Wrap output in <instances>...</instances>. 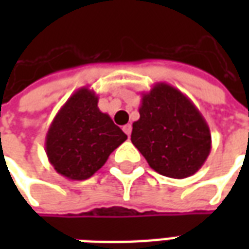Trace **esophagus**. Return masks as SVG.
Here are the masks:
<instances>
[{
	"instance_id": "34e87169",
	"label": "esophagus",
	"mask_w": 249,
	"mask_h": 249,
	"mask_svg": "<svg viewBox=\"0 0 249 249\" xmlns=\"http://www.w3.org/2000/svg\"><path fill=\"white\" fill-rule=\"evenodd\" d=\"M123 130L125 132V135L130 136V133H132V125H130V124L124 125V126H123Z\"/></svg>"
}]
</instances>
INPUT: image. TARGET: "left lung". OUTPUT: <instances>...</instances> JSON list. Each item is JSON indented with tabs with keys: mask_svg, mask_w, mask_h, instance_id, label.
I'll return each instance as SVG.
<instances>
[{
	"mask_svg": "<svg viewBox=\"0 0 249 249\" xmlns=\"http://www.w3.org/2000/svg\"><path fill=\"white\" fill-rule=\"evenodd\" d=\"M139 112L130 140L153 171L185 178L203 167L212 148L211 132L191 98L169 84L157 82L142 93Z\"/></svg>",
	"mask_w": 249,
	"mask_h": 249,
	"instance_id": "8db88e82",
	"label": "left lung"
}]
</instances>
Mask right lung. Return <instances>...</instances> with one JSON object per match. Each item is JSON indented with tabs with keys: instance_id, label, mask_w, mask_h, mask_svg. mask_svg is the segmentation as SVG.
Masks as SVG:
<instances>
[{
	"instance_id": "obj_1",
	"label": "right lung",
	"mask_w": 249,
	"mask_h": 249,
	"mask_svg": "<svg viewBox=\"0 0 249 249\" xmlns=\"http://www.w3.org/2000/svg\"><path fill=\"white\" fill-rule=\"evenodd\" d=\"M97 104L94 90L80 88L57 112L46 133L48 160L58 175L69 180L93 176L128 139Z\"/></svg>"
}]
</instances>
